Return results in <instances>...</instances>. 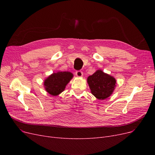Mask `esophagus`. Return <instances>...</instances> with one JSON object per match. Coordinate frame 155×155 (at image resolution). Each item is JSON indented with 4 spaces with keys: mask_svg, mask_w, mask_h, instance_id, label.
Wrapping results in <instances>:
<instances>
[{
    "mask_svg": "<svg viewBox=\"0 0 155 155\" xmlns=\"http://www.w3.org/2000/svg\"><path fill=\"white\" fill-rule=\"evenodd\" d=\"M75 73H76V75L78 77H81L83 76V72L82 71H80V70L77 71Z\"/></svg>",
    "mask_w": 155,
    "mask_h": 155,
    "instance_id": "1",
    "label": "esophagus"
}]
</instances>
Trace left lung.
<instances>
[{
	"label": "left lung",
	"mask_w": 155,
	"mask_h": 155,
	"mask_svg": "<svg viewBox=\"0 0 155 155\" xmlns=\"http://www.w3.org/2000/svg\"><path fill=\"white\" fill-rule=\"evenodd\" d=\"M92 94L100 100L109 97L114 90L116 81L112 76L99 70L87 78Z\"/></svg>",
	"instance_id": "obj_1"
}]
</instances>
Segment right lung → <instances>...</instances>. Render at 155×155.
<instances>
[{
	"mask_svg": "<svg viewBox=\"0 0 155 155\" xmlns=\"http://www.w3.org/2000/svg\"><path fill=\"white\" fill-rule=\"evenodd\" d=\"M73 77L68 71H58L49 76L44 82L46 91L51 95L56 96L61 93Z\"/></svg>",
	"mask_w": 155,
	"mask_h": 155,
	"instance_id": "add662e5",
	"label": "right lung"
}]
</instances>
